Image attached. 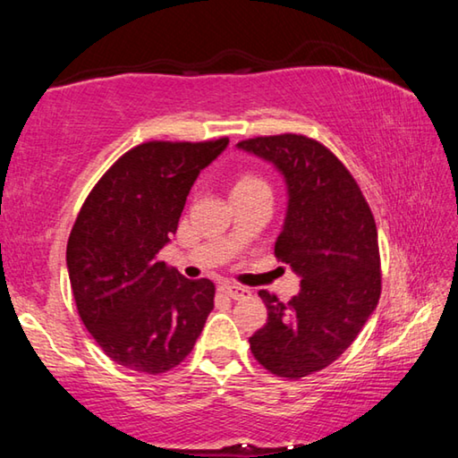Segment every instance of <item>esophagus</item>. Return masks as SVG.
Returning <instances> with one entry per match:
<instances>
[{
  "instance_id": "obj_1",
  "label": "esophagus",
  "mask_w": 458,
  "mask_h": 458,
  "mask_svg": "<svg viewBox=\"0 0 458 458\" xmlns=\"http://www.w3.org/2000/svg\"><path fill=\"white\" fill-rule=\"evenodd\" d=\"M222 291L226 293L230 299H244V297H248V294H250V291H248L246 286H240V284H234V283L222 284Z\"/></svg>"
}]
</instances>
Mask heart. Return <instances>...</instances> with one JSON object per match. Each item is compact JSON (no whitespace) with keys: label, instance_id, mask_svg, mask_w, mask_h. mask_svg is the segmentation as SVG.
Returning a JSON list of instances; mask_svg holds the SVG:
<instances>
[{"label":"heart","instance_id":"b5f03b06","mask_svg":"<svg viewBox=\"0 0 458 458\" xmlns=\"http://www.w3.org/2000/svg\"><path fill=\"white\" fill-rule=\"evenodd\" d=\"M259 190H268V185L262 177L254 174H240L234 180V183H232V193H248V191H259Z\"/></svg>","mask_w":458,"mask_h":458}]
</instances>
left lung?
Masks as SVG:
<instances>
[{"label": "left lung", "mask_w": 458, "mask_h": 458, "mask_svg": "<svg viewBox=\"0 0 458 458\" xmlns=\"http://www.w3.org/2000/svg\"><path fill=\"white\" fill-rule=\"evenodd\" d=\"M273 164L286 185V214L275 254L301 278L289 303L260 291L268 319L250 350L270 374L297 379L327 368L376 311L377 230L360 185L327 147L303 135L240 141Z\"/></svg>", "instance_id": "left-lung-1"}]
</instances>
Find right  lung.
I'll return each instance as SVG.
<instances>
[{"label":"right lung","mask_w":458,"mask_h":458,"mask_svg":"<svg viewBox=\"0 0 458 458\" xmlns=\"http://www.w3.org/2000/svg\"><path fill=\"white\" fill-rule=\"evenodd\" d=\"M228 147L149 141L127 151L81 208L66 246L76 309L108 358L164 374L185 360L214 309V283L157 260L199 172Z\"/></svg>","instance_id":"1"}]
</instances>
